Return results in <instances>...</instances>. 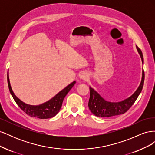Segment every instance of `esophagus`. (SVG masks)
<instances>
[{
	"label": "esophagus",
	"instance_id": "34e87169",
	"mask_svg": "<svg viewBox=\"0 0 155 155\" xmlns=\"http://www.w3.org/2000/svg\"><path fill=\"white\" fill-rule=\"evenodd\" d=\"M80 79H83V80H87L88 79V74L87 72H83L80 75Z\"/></svg>",
	"mask_w": 155,
	"mask_h": 155
}]
</instances>
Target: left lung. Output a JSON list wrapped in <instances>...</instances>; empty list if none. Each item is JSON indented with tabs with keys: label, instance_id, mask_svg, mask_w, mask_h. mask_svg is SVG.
<instances>
[{
	"label": "left lung",
	"instance_id": "1",
	"mask_svg": "<svg viewBox=\"0 0 155 155\" xmlns=\"http://www.w3.org/2000/svg\"><path fill=\"white\" fill-rule=\"evenodd\" d=\"M137 48L141 57L142 63H143L142 51L138 47V46H137ZM144 78L145 74L143 70L142 81L137 90L132 96L120 102H109L105 100L99 94L90 87V98L88 101L89 109L93 114L102 118H108L124 114L134 104L141 92L143 86Z\"/></svg>",
	"mask_w": 155,
	"mask_h": 155
}]
</instances>
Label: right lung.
<instances>
[{
    "label": "right lung",
    "mask_w": 155,
    "mask_h": 155,
    "mask_svg": "<svg viewBox=\"0 0 155 155\" xmlns=\"http://www.w3.org/2000/svg\"><path fill=\"white\" fill-rule=\"evenodd\" d=\"M8 84L9 90L11 93V94L15 100L17 105L21 109L24 111L26 114L31 117H35L37 118L40 119H47L51 118L52 117L55 116L57 114L61 107L62 106L63 101L64 97L68 94L73 86L76 83V81H73L72 83H70L67 87H65L61 91H60L58 94H57L54 97L51 98L49 101H46L44 104L39 105H30L25 104L20 100L14 94V93L12 91L10 79H9L8 72Z\"/></svg>",
    "instance_id": "right-lung-1"
}]
</instances>
